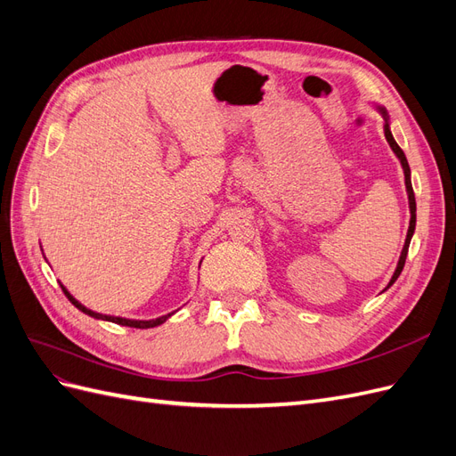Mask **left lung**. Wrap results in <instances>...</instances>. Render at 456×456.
I'll list each match as a JSON object with an SVG mask.
<instances>
[{
    "mask_svg": "<svg viewBox=\"0 0 456 456\" xmlns=\"http://www.w3.org/2000/svg\"><path fill=\"white\" fill-rule=\"evenodd\" d=\"M375 108L379 110V114H380V116H382V119H384V136H386V141H388V144H390L392 151H394L395 158L399 159V163H402V167H403V175H405V190H407V198H409V213H411V218H409V230H407V238H405V245H403V249H402V255H399V260H397V266H395V270H394L392 280L388 281V285L384 287V291H388V289L395 283V280L399 278V273H402V270H403V266H405V258H407V251H409V243H411V238H412V233H415V226H417V201H415V191H412V184H411V169H409L407 158H405V154H403V150L397 146V142H395V139H394V134H392V131H390V116H388V112H386V108H384V106L375 104ZM384 291H382V293H384Z\"/></svg>",
    "mask_w": 456,
    "mask_h": 456,
    "instance_id": "obj_1",
    "label": "left lung"
}]
</instances>
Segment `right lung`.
Here are the masks:
<instances>
[{
  "label": "right lung",
  "instance_id": "1",
  "mask_svg": "<svg viewBox=\"0 0 456 456\" xmlns=\"http://www.w3.org/2000/svg\"><path fill=\"white\" fill-rule=\"evenodd\" d=\"M61 287H62V291H64V295H66V298L72 302V305L77 308V310H81L84 314H87V315H91V317H94V320H102V322H112V323H118V325H126V327H134V329H150V327H158V325H161V323H165L169 320V317L173 315V314H167V315H161V317H156V320H127V317H118V315H106V314H99V312H93V310H89L87 306H84L81 305V302L77 300V298H74L72 295H70V291H68V289L61 283Z\"/></svg>",
  "mask_w": 456,
  "mask_h": 456
}]
</instances>
